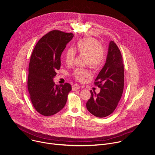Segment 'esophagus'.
I'll use <instances>...</instances> for the list:
<instances>
[{
    "label": "esophagus",
    "instance_id": "1",
    "mask_svg": "<svg viewBox=\"0 0 155 155\" xmlns=\"http://www.w3.org/2000/svg\"><path fill=\"white\" fill-rule=\"evenodd\" d=\"M72 90L73 91H77L80 88V86L78 85V84H75L72 86Z\"/></svg>",
    "mask_w": 155,
    "mask_h": 155
}]
</instances>
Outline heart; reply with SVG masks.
<instances>
[{
  "instance_id": "b5f03b06",
  "label": "heart",
  "mask_w": 155,
  "mask_h": 155,
  "mask_svg": "<svg viewBox=\"0 0 155 155\" xmlns=\"http://www.w3.org/2000/svg\"><path fill=\"white\" fill-rule=\"evenodd\" d=\"M76 51L79 54L86 55V64L93 69L99 68L104 61L105 49L94 38L87 37L79 40L76 45ZM64 56L66 64H72L75 58L76 52L73 48H68ZM72 75L77 80L83 82L89 75V72L85 68H76Z\"/></svg>"
}]
</instances>
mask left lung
<instances>
[{
    "mask_svg": "<svg viewBox=\"0 0 155 155\" xmlns=\"http://www.w3.org/2000/svg\"><path fill=\"white\" fill-rule=\"evenodd\" d=\"M124 83L122 55L116 43L110 41L106 63L94 82L101 91L98 94L91 91V97L86 103L88 111L98 118H104L112 114L121 98Z\"/></svg>",
    "mask_w": 155,
    "mask_h": 155,
    "instance_id": "8db88e82",
    "label": "left lung"
}]
</instances>
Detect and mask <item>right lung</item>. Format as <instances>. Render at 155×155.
<instances>
[{
	"instance_id": "1",
	"label": "right lung",
	"mask_w": 155,
	"mask_h": 155,
	"mask_svg": "<svg viewBox=\"0 0 155 155\" xmlns=\"http://www.w3.org/2000/svg\"><path fill=\"white\" fill-rule=\"evenodd\" d=\"M74 35L58 30L51 31L38 40L32 52L28 89L34 109L42 115H53L66 103L72 89L71 84L56 85L53 78L60 68L61 53Z\"/></svg>"
}]
</instances>
